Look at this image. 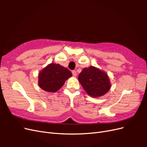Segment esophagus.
<instances>
[{"label": "esophagus", "mask_w": 147, "mask_h": 147, "mask_svg": "<svg viewBox=\"0 0 147 147\" xmlns=\"http://www.w3.org/2000/svg\"><path fill=\"white\" fill-rule=\"evenodd\" d=\"M72 75H73V76L74 77H76L77 76V72L75 70H72Z\"/></svg>", "instance_id": "1"}]
</instances>
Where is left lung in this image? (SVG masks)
I'll return each mask as SVG.
<instances>
[{"label": "left lung", "mask_w": 147, "mask_h": 147, "mask_svg": "<svg viewBox=\"0 0 147 147\" xmlns=\"http://www.w3.org/2000/svg\"><path fill=\"white\" fill-rule=\"evenodd\" d=\"M78 81L87 94L92 97L104 96L111 88L108 75L94 66L84 68L78 75Z\"/></svg>", "instance_id": "1"}]
</instances>
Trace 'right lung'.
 <instances>
[{
  "label": "right lung",
  "instance_id": "1",
  "mask_svg": "<svg viewBox=\"0 0 147 147\" xmlns=\"http://www.w3.org/2000/svg\"><path fill=\"white\" fill-rule=\"evenodd\" d=\"M70 71L59 64L51 63L43 68L38 74L40 88L48 92H55L72 77Z\"/></svg>",
  "mask_w": 147,
  "mask_h": 147
}]
</instances>
